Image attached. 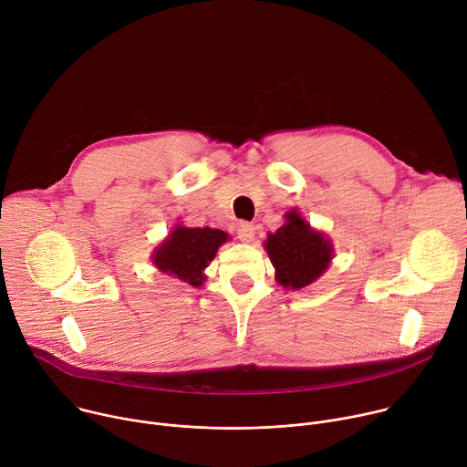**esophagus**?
Returning <instances> with one entry per match:
<instances>
[{
	"instance_id": "1",
	"label": "esophagus",
	"mask_w": 467,
	"mask_h": 467,
	"mask_svg": "<svg viewBox=\"0 0 467 467\" xmlns=\"http://www.w3.org/2000/svg\"><path fill=\"white\" fill-rule=\"evenodd\" d=\"M236 234L242 242H253L254 238V225L249 223V222H240L236 225Z\"/></svg>"
}]
</instances>
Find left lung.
Instances as JSON below:
<instances>
[{"mask_svg": "<svg viewBox=\"0 0 467 467\" xmlns=\"http://www.w3.org/2000/svg\"><path fill=\"white\" fill-rule=\"evenodd\" d=\"M275 268V281L286 290H301L316 283L330 265L335 249L325 233L314 229L297 209L285 214V225L268 233L264 242Z\"/></svg>", "mask_w": 467, "mask_h": 467, "instance_id": "left-lung-1", "label": "left lung"}]
</instances>
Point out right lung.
<instances>
[{"instance_id":"1","label":"right lung","mask_w":467,"mask_h":467,"mask_svg":"<svg viewBox=\"0 0 467 467\" xmlns=\"http://www.w3.org/2000/svg\"><path fill=\"white\" fill-rule=\"evenodd\" d=\"M227 240L229 234L220 229L184 227L177 223L161 245L155 247L151 260L164 275L199 288L207 279V265Z\"/></svg>"}]
</instances>
